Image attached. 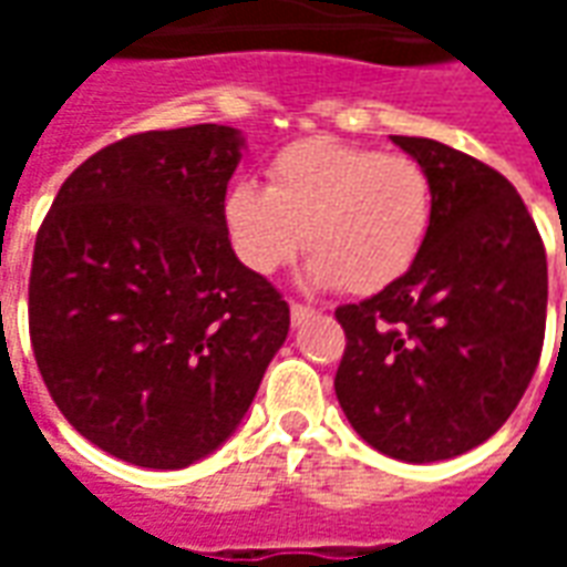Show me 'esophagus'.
I'll list each match as a JSON object with an SVG mask.
<instances>
[{"label": "esophagus", "mask_w": 567, "mask_h": 567, "mask_svg": "<svg viewBox=\"0 0 567 567\" xmlns=\"http://www.w3.org/2000/svg\"><path fill=\"white\" fill-rule=\"evenodd\" d=\"M312 312H316L312 307H303V303H291V321H295V324H300L303 319H309Z\"/></svg>", "instance_id": "1"}]
</instances>
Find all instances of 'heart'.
<instances>
[{
  "mask_svg": "<svg viewBox=\"0 0 567 567\" xmlns=\"http://www.w3.org/2000/svg\"><path fill=\"white\" fill-rule=\"evenodd\" d=\"M236 258L272 276L303 248L316 288L377 295L398 282L425 246L431 182L410 157L309 136L272 157L267 187L236 182L224 197Z\"/></svg>",
  "mask_w": 567,
  "mask_h": 567,
  "instance_id": "obj_1",
  "label": "heart"
}]
</instances>
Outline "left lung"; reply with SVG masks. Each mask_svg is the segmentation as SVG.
<instances>
[{"instance_id": "8db88e82", "label": "left lung", "mask_w": 567, "mask_h": 567, "mask_svg": "<svg viewBox=\"0 0 567 567\" xmlns=\"http://www.w3.org/2000/svg\"><path fill=\"white\" fill-rule=\"evenodd\" d=\"M431 182L416 264L337 309V401L361 440L401 462L455 458L498 431L535 377L547 251L516 187L471 154L392 136Z\"/></svg>"}]
</instances>
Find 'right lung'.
Returning a JSON list of instances; mask_svg holds the SVG:
<instances>
[{
	"mask_svg": "<svg viewBox=\"0 0 567 567\" xmlns=\"http://www.w3.org/2000/svg\"><path fill=\"white\" fill-rule=\"evenodd\" d=\"M239 130H148L69 175L30 272V340L69 425L121 462L178 471L230 437L291 312L236 258L224 197Z\"/></svg>",
	"mask_w": 567,
	"mask_h": 567,
	"instance_id": "right-lung-1",
	"label": "right lung"
}]
</instances>
